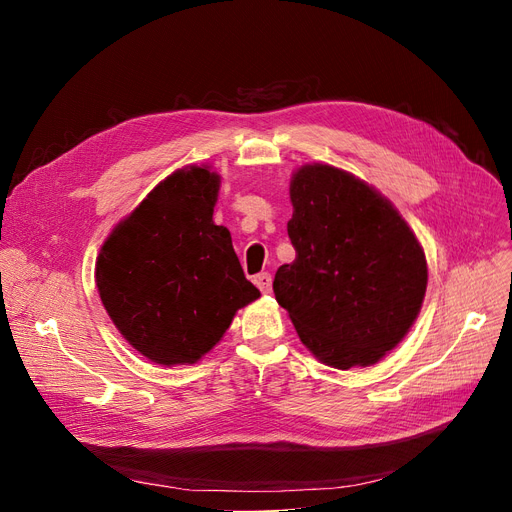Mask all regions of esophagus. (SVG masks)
Returning a JSON list of instances; mask_svg holds the SVG:
<instances>
[{"mask_svg": "<svg viewBox=\"0 0 512 512\" xmlns=\"http://www.w3.org/2000/svg\"><path fill=\"white\" fill-rule=\"evenodd\" d=\"M255 284H257V288H259L263 294H270V292H272V276L267 274V272L255 276Z\"/></svg>", "mask_w": 512, "mask_h": 512, "instance_id": "1", "label": "esophagus"}]
</instances>
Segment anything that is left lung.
Masks as SVG:
<instances>
[{
    "label": "left lung",
    "mask_w": 512,
    "mask_h": 512,
    "mask_svg": "<svg viewBox=\"0 0 512 512\" xmlns=\"http://www.w3.org/2000/svg\"><path fill=\"white\" fill-rule=\"evenodd\" d=\"M276 301L313 357L336 369L382 361L413 328L427 288L421 242L398 209L355 174L305 164L290 178Z\"/></svg>",
    "instance_id": "left-lung-1"
}]
</instances>
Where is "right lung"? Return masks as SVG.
<instances>
[{
  "instance_id": "add662e5",
  "label": "right lung",
  "mask_w": 512,
  "mask_h": 512,
  "mask_svg": "<svg viewBox=\"0 0 512 512\" xmlns=\"http://www.w3.org/2000/svg\"><path fill=\"white\" fill-rule=\"evenodd\" d=\"M220 184L211 166L172 172L114 226L97 255L101 303L151 363L201 361L236 311L261 297L242 274L228 228L213 222Z\"/></svg>"
}]
</instances>
